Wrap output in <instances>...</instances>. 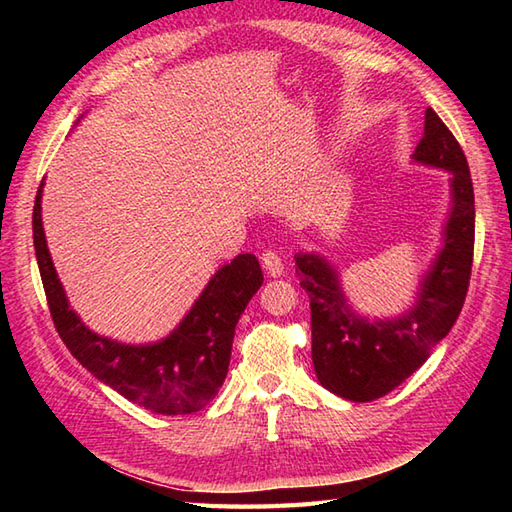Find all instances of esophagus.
I'll use <instances>...</instances> for the list:
<instances>
[{
  "label": "esophagus",
  "instance_id": "1",
  "mask_svg": "<svg viewBox=\"0 0 512 512\" xmlns=\"http://www.w3.org/2000/svg\"><path fill=\"white\" fill-rule=\"evenodd\" d=\"M262 266L266 268V273L270 277H279L284 273V259H281V255H277L275 250H266L262 255Z\"/></svg>",
  "mask_w": 512,
  "mask_h": 512
}]
</instances>
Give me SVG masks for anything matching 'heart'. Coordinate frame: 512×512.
<instances>
[{
	"label": "heart",
	"mask_w": 512,
	"mask_h": 512,
	"mask_svg": "<svg viewBox=\"0 0 512 512\" xmlns=\"http://www.w3.org/2000/svg\"><path fill=\"white\" fill-rule=\"evenodd\" d=\"M224 220H226V213H224V211H220V213H213V217H211V224H213V228H217V226H220Z\"/></svg>",
	"instance_id": "obj_1"
}]
</instances>
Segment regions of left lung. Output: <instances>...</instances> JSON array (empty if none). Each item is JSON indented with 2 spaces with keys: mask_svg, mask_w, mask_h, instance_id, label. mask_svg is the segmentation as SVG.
<instances>
[{
  "mask_svg": "<svg viewBox=\"0 0 512 512\" xmlns=\"http://www.w3.org/2000/svg\"><path fill=\"white\" fill-rule=\"evenodd\" d=\"M413 160L451 173V211L442 248L424 275L413 308L396 319L367 321L347 303L339 273L321 255L297 253V275L310 297L312 363L319 383L354 402L383 398L427 361L458 321L469 290L475 244L473 180L458 140L431 110Z\"/></svg>",
  "mask_w": 512,
  "mask_h": 512,
  "instance_id": "obj_1",
  "label": "left lung"
}]
</instances>
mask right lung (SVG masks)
<instances>
[{
	"label": "right lung",
	"instance_id": "1",
	"mask_svg": "<svg viewBox=\"0 0 512 512\" xmlns=\"http://www.w3.org/2000/svg\"><path fill=\"white\" fill-rule=\"evenodd\" d=\"M41 191L43 182L32 209L35 255L54 328L72 356L101 383L162 416H182L209 405L231 363L235 325L264 284L257 257L237 255L217 270L167 339L149 345L118 343L85 328L70 308L43 233Z\"/></svg>",
	"mask_w": 512,
	"mask_h": 512
}]
</instances>
